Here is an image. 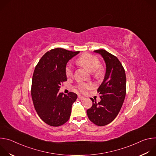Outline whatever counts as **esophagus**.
Instances as JSON below:
<instances>
[{
    "mask_svg": "<svg viewBox=\"0 0 156 156\" xmlns=\"http://www.w3.org/2000/svg\"><path fill=\"white\" fill-rule=\"evenodd\" d=\"M78 98H79L80 99H81V100H84V99H85V98H84V96H81V95H79V96H78Z\"/></svg>",
    "mask_w": 156,
    "mask_h": 156,
    "instance_id": "34e87169",
    "label": "esophagus"
}]
</instances>
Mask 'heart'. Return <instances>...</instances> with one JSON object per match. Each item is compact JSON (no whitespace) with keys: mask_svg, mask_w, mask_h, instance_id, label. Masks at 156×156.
Returning <instances> with one entry per match:
<instances>
[{"mask_svg":"<svg viewBox=\"0 0 156 156\" xmlns=\"http://www.w3.org/2000/svg\"><path fill=\"white\" fill-rule=\"evenodd\" d=\"M78 62L81 65L83 66L88 71L91 72H94L98 66H99L100 62L99 59L90 54H84L81 55L78 59ZM65 73L67 77L72 76L73 75V66L71 63H69L66 65L65 67ZM97 75H100L101 73V69H98L96 71ZM79 90L81 92H85L88 89L92 87V85L90 84H86V83H81L78 86Z\"/></svg>","mask_w":156,"mask_h":156,"instance_id":"heart-1","label":"heart"}]
</instances>
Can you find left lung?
Listing matches in <instances>:
<instances>
[{
  "mask_svg": "<svg viewBox=\"0 0 156 156\" xmlns=\"http://www.w3.org/2000/svg\"><path fill=\"white\" fill-rule=\"evenodd\" d=\"M103 58L105 74L98 92L101 101H93L92 107L87 110V117L98 126H104L112 122L119 114L126 95V75L119 60L104 49L94 51Z\"/></svg>",
  "mask_w": 156,
  "mask_h": 156,
  "instance_id": "1",
  "label": "left lung"
}]
</instances>
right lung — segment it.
I'll list each match as a JSON object with an SVG mask.
<instances>
[{
  "instance_id": "right-lung-1",
  "label": "right lung",
  "mask_w": 156,
  "mask_h": 156,
  "mask_svg": "<svg viewBox=\"0 0 156 156\" xmlns=\"http://www.w3.org/2000/svg\"><path fill=\"white\" fill-rule=\"evenodd\" d=\"M80 51L56 48L47 52L36 66L32 79L31 96L37 114L46 123L58 126L67 122L77 94L59 93L62 83L67 80L66 63Z\"/></svg>"
}]
</instances>
